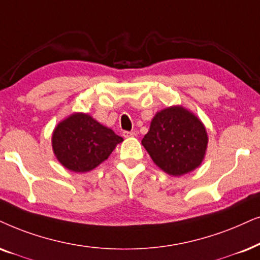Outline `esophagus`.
I'll use <instances>...</instances> for the list:
<instances>
[{
  "instance_id": "1",
  "label": "esophagus",
  "mask_w": 260,
  "mask_h": 260,
  "mask_svg": "<svg viewBox=\"0 0 260 260\" xmlns=\"http://www.w3.org/2000/svg\"><path fill=\"white\" fill-rule=\"evenodd\" d=\"M136 133L135 131H124L123 133V136L124 137H133V136H136Z\"/></svg>"
}]
</instances>
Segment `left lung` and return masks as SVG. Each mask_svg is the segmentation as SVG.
Returning <instances> with one entry per match:
<instances>
[{"label": "left lung", "mask_w": 260, "mask_h": 260, "mask_svg": "<svg viewBox=\"0 0 260 260\" xmlns=\"http://www.w3.org/2000/svg\"><path fill=\"white\" fill-rule=\"evenodd\" d=\"M142 144L161 170L178 177L200 166L208 135L196 116L173 106L156 113Z\"/></svg>", "instance_id": "8db88e82"}]
</instances>
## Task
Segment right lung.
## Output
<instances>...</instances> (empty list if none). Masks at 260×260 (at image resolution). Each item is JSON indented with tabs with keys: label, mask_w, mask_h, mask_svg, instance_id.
I'll use <instances>...</instances> for the list:
<instances>
[{
	"label": "right lung",
	"mask_w": 260,
	"mask_h": 260,
	"mask_svg": "<svg viewBox=\"0 0 260 260\" xmlns=\"http://www.w3.org/2000/svg\"><path fill=\"white\" fill-rule=\"evenodd\" d=\"M123 138L85 113H75L53 131L52 148L64 167L88 172L105 161Z\"/></svg>",
	"instance_id": "obj_1"
}]
</instances>
